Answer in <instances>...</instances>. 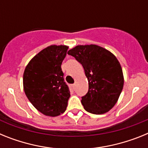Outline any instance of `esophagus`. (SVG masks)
I'll return each mask as SVG.
<instances>
[{"label":"esophagus","mask_w":148,"mask_h":148,"mask_svg":"<svg viewBox=\"0 0 148 148\" xmlns=\"http://www.w3.org/2000/svg\"><path fill=\"white\" fill-rule=\"evenodd\" d=\"M71 87H72V88L73 89V90H75V84H71Z\"/></svg>","instance_id":"34e87169"}]
</instances>
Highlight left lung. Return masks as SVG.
I'll use <instances>...</instances> for the list:
<instances>
[{
    "label": "left lung",
    "mask_w": 148,
    "mask_h": 148,
    "mask_svg": "<svg viewBox=\"0 0 148 148\" xmlns=\"http://www.w3.org/2000/svg\"><path fill=\"white\" fill-rule=\"evenodd\" d=\"M67 54L82 64L88 79V92L82 97L85 110L99 115L112 109L124 85L122 69L116 56L93 44L76 46Z\"/></svg>",
    "instance_id": "1"
}]
</instances>
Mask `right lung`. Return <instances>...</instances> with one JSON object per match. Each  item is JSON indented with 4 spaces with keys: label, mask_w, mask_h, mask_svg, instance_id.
I'll return each mask as SVG.
<instances>
[{
    "label": "right lung",
    "mask_w": 148,
    "mask_h": 148,
    "mask_svg": "<svg viewBox=\"0 0 148 148\" xmlns=\"http://www.w3.org/2000/svg\"><path fill=\"white\" fill-rule=\"evenodd\" d=\"M67 49L66 46H49L29 62L23 73L27 97L46 116H57L66 110L70 92L61 66Z\"/></svg>",
    "instance_id": "1"
}]
</instances>
